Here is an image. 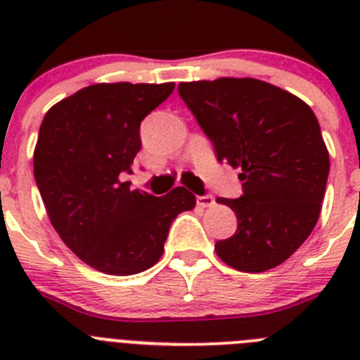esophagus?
Returning a JSON list of instances; mask_svg holds the SVG:
<instances>
[{
    "mask_svg": "<svg viewBox=\"0 0 360 360\" xmlns=\"http://www.w3.org/2000/svg\"><path fill=\"white\" fill-rule=\"evenodd\" d=\"M196 203H198L200 207H212V205H214V196L212 195L196 196Z\"/></svg>",
    "mask_w": 360,
    "mask_h": 360,
    "instance_id": "obj_1",
    "label": "esophagus"
}]
</instances>
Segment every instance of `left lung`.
<instances>
[{"label": "left lung", "mask_w": 360, "mask_h": 360, "mask_svg": "<svg viewBox=\"0 0 360 360\" xmlns=\"http://www.w3.org/2000/svg\"><path fill=\"white\" fill-rule=\"evenodd\" d=\"M178 94L219 164L241 171L243 195L218 198L236 212L238 229L216 241V254L241 272H265L287 262L316 227L330 173L314 111L257 79L180 82Z\"/></svg>", "instance_id": "8db88e82"}]
</instances>
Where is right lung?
Here are the masks:
<instances>
[{"label": "right lung", "instance_id": "right-lung-1", "mask_svg": "<svg viewBox=\"0 0 360 360\" xmlns=\"http://www.w3.org/2000/svg\"><path fill=\"white\" fill-rule=\"evenodd\" d=\"M174 90L164 84H91L44 115L34 176L53 229L91 269L131 276L160 259L171 224L195 207V195L174 187L153 196L129 189L122 174L141 151V122Z\"/></svg>", "mask_w": 360, "mask_h": 360}]
</instances>
